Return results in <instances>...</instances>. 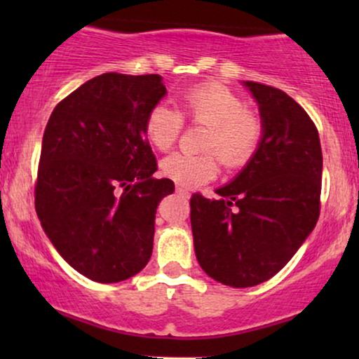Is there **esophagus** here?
I'll return each instance as SVG.
<instances>
[{
    "label": "esophagus",
    "instance_id": "esophagus-1",
    "mask_svg": "<svg viewBox=\"0 0 359 359\" xmlns=\"http://www.w3.org/2000/svg\"><path fill=\"white\" fill-rule=\"evenodd\" d=\"M177 194H179V196H182V197H191V192H189V189H185V187H177Z\"/></svg>",
    "mask_w": 359,
    "mask_h": 359
}]
</instances>
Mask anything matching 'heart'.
<instances>
[{
  "label": "heart",
  "mask_w": 359,
  "mask_h": 359,
  "mask_svg": "<svg viewBox=\"0 0 359 359\" xmlns=\"http://www.w3.org/2000/svg\"><path fill=\"white\" fill-rule=\"evenodd\" d=\"M180 109L155 104L145 119V135L156 150L175 145L184 118L194 125L208 126L201 148L204 154H174L162 162L163 175L180 187H197L212 180L221 163L229 170L245 167L262 145L265 126L255 111L231 89L219 84H199L184 90ZM220 158L217 159V156Z\"/></svg>",
  "instance_id": "heart-1"
}]
</instances>
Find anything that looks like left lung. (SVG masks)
Here are the masks:
<instances>
[{
  "mask_svg": "<svg viewBox=\"0 0 359 359\" xmlns=\"http://www.w3.org/2000/svg\"><path fill=\"white\" fill-rule=\"evenodd\" d=\"M265 135L253 158L219 199L191 197L197 262L234 288L277 275L316 228L320 212L323 150L311 116L288 94L246 81Z\"/></svg>",
  "mask_w": 359,
  "mask_h": 359,
  "instance_id": "1",
  "label": "left lung"
}]
</instances>
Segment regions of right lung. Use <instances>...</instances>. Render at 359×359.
I'll list each match as a JSON object with an SVG mask.
<instances>
[{
    "label": "right lung",
    "instance_id": "obj_1",
    "mask_svg": "<svg viewBox=\"0 0 359 359\" xmlns=\"http://www.w3.org/2000/svg\"><path fill=\"white\" fill-rule=\"evenodd\" d=\"M165 93L158 74L106 72L64 97L45 126L36 216L60 257L94 282L133 277L151 257L156 205L175 185L154 177L145 119Z\"/></svg>",
    "mask_w": 359,
    "mask_h": 359
}]
</instances>
